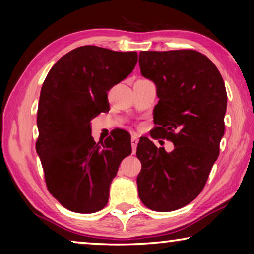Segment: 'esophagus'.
<instances>
[{"instance_id": "obj_1", "label": "esophagus", "mask_w": 254, "mask_h": 254, "mask_svg": "<svg viewBox=\"0 0 254 254\" xmlns=\"http://www.w3.org/2000/svg\"><path fill=\"white\" fill-rule=\"evenodd\" d=\"M137 142H139V139H137V136L133 135V136L131 137V147H132V151H133V153H135V150H136Z\"/></svg>"}]
</instances>
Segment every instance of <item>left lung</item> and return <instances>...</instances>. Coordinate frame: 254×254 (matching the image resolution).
<instances>
[{"label": "left lung", "mask_w": 254, "mask_h": 254, "mask_svg": "<svg viewBox=\"0 0 254 254\" xmlns=\"http://www.w3.org/2000/svg\"><path fill=\"white\" fill-rule=\"evenodd\" d=\"M139 65L159 98L151 136L170 140L174 150L140 140L137 191L148 208L171 212L194 200L207 182L224 135L226 89L216 66L195 50L141 51Z\"/></svg>", "instance_id": "left-lung-1"}]
</instances>
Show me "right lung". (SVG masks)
<instances>
[{
    "label": "right lung",
    "mask_w": 254,
    "mask_h": 254,
    "mask_svg": "<svg viewBox=\"0 0 254 254\" xmlns=\"http://www.w3.org/2000/svg\"><path fill=\"white\" fill-rule=\"evenodd\" d=\"M135 51L83 46L63 56L42 84L36 150L48 190L64 207L91 214L104 208L131 136L118 130L96 143L91 121L110 109L107 91L131 74Z\"/></svg>",
    "instance_id": "1"
}]
</instances>
